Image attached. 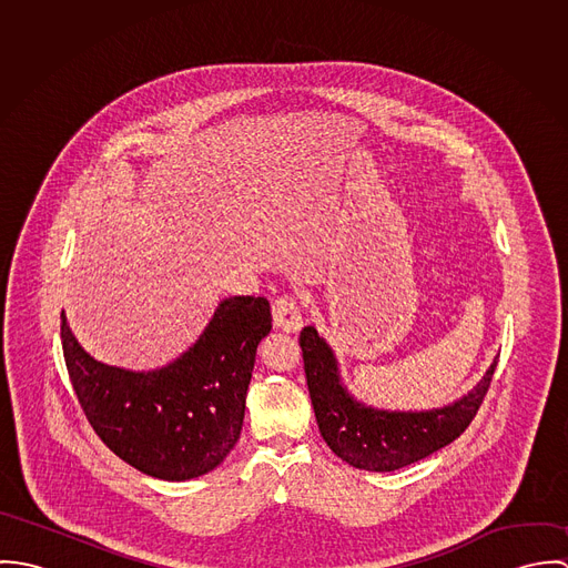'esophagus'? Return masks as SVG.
I'll return each instance as SVG.
<instances>
[{
	"label": "esophagus",
	"instance_id": "obj_1",
	"mask_svg": "<svg viewBox=\"0 0 568 568\" xmlns=\"http://www.w3.org/2000/svg\"><path fill=\"white\" fill-rule=\"evenodd\" d=\"M273 325L284 332H297L304 325L300 304L291 295H282L273 302Z\"/></svg>",
	"mask_w": 568,
	"mask_h": 568
}]
</instances>
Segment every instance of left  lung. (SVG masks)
I'll return each mask as SVG.
<instances>
[{"label": "left lung", "mask_w": 568, "mask_h": 568, "mask_svg": "<svg viewBox=\"0 0 568 568\" xmlns=\"http://www.w3.org/2000/svg\"><path fill=\"white\" fill-rule=\"evenodd\" d=\"M306 383L329 450L358 470L392 473L455 442L486 398L496 361L481 383L455 405L419 413L378 410L356 403L341 385L336 358L313 325L300 334Z\"/></svg>", "instance_id": "obj_1"}]
</instances>
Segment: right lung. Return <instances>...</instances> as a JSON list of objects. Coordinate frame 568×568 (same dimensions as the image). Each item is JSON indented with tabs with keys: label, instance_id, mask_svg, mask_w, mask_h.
Wrapping results in <instances>:
<instances>
[{
	"label": "right lung",
	"instance_id": "1",
	"mask_svg": "<svg viewBox=\"0 0 568 568\" xmlns=\"http://www.w3.org/2000/svg\"><path fill=\"white\" fill-rule=\"evenodd\" d=\"M268 332L264 297H230L176 361L129 372L91 358L61 313L68 374L91 428L122 462L163 481L201 477L236 446L255 352Z\"/></svg>",
	"mask_w": 568,
	"mask_h": 568
}]
</instances>
